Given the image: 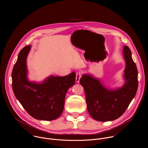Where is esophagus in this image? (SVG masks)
I'll use <instances>...</instances> for the list:
<instances>
[{
  "instance_id": "esophagus-1",
  "label": "esophagus",
  "mask_w": 148,
  "mask_h": 148,
  "mask_svg": "<svg viewBox=\"0 0 148 148\" xmlns=\"http://www.w3.org/2000/svg\"><path fill=\"white\" fill-rule=\"evenodd\" d=\"M82 73L80 72H78L76 73V82L79 83L80 82V79L82 77Z\"/></svg>"
}]
</instances>
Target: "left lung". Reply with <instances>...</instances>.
I'll list each match as a JSON object with an SVG mask.
<instances>
[{"label": "left lung", "mask_w": 148, "mask_h": 148, "mask_svg": "<svg viewBox=\"0 0 148 148\" xmlns=\"http://www.w3.org/2000/svg\"><path fill=\"white\" fill-rule=\"evenodd\" d=\"M123 52L126 62V83L121 88L109 90L99 80L87 75H83L80 80V84L84 89L88 111L97 121L106 122L119 118L136 94L138 85L137 68L127 46L124 47Z\"/></svg>", "instance_id": "8db88e82"}]
</instances>
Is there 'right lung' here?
I'll return each mask as SVG.
<instances>
[{
    "instance_id": "right-lung-1",
    "label": "right lung",
    "mask_w": 148,
    "mask_h": 148,
    "mask_svg": "<svg viewBox=\"0 0 148 148\" xmlns=\"http://www.w3.org/2000/svg\"><path fill=\"white\" fill-rule=\"evenodd\" d=\"M31 46L24 47L18 55L12 72V86L16 98L32 117L51 121L63 111L68 89L75 83L76 73L58 77L51 76L42 84L31 83L27 79L26 59Z\"/></svg>"
}]
</instances>
